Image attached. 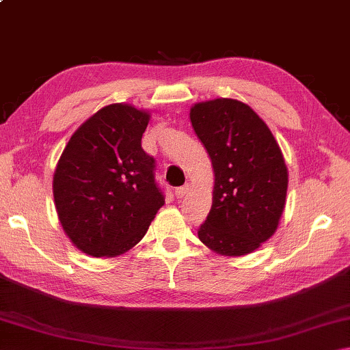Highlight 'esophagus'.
Instances as JSON below:
<instances>
[{
	"mask_svg": "<svg viewBox=\"0 0 350 350\" xmlns=\"http://www.w3.org/2000/svg\"><path fill=\"white\" fill-rule=\"evenodd\" d=\"M188 189H189V185L187 183V185H183V187H179V188H176V198L177 199H183L185 198V194L188 193Z\"/></svg>",
	"mask_w": 350,
	"mask_h": 350,
	"instance_id": "obj_1",
	"label": "esophagus"
}]
</instances>
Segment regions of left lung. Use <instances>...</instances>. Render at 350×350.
Returning a JSON list of instances; mask_svg holds the SVG:
<instances>
[{"label": "left lung", "instance_id": "8db88e82", "mask_svg": "<svg viewBox=\"0 0 350 350\" xmlns=\"http://www.w3.org/2000/svg\"><path fill=\"white\" fill-rule=\"evenodd\" d=\"M189 120L215 171L211 210L199 239L224 256L252 253L273 236L286 205L288 174L280 145L239 100L196 103Z\"/></svg>", "mask_w": 350, "mask_h": 350}]
</instances>
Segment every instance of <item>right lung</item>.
Returning <instances> with one entry per match:
<instances>
[{
    "label": "right lung",
    "instance_id": "add662e5",
    "mask_svg": "<svg viewBox=\"0 0 350 350\" xmlns=\"http://www.w3.org/2000/svg\"><path fill=\"white\" fill-rule=\"evenodd\" d=\"M150 112L112 103L69 139L57 163L54 200L70 242L96 258H114L139 244L165 204L154 179L156 161L142 148Z\"/></svg>",
    "mask_w": 350,
    "mask_h": 350
}]
</instances>
